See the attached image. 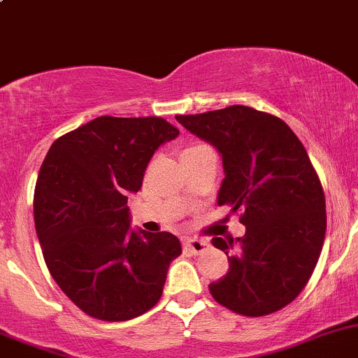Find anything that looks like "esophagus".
I'll use <instances>...</instances> for the list:
<instances>
[{"instance_id": "1", "label": "esophagus", "mask_w": 358, "mask_h": 358, "mask_svg": "<svg viewBox=\"0 0 358 358\" xmlns=\"http://www.w3.org/2000/svg\"><path fill=\"white\" fill-rule=\"evenodd\" d=\"M183 246L185 249H189L190 252H194V255H201V252H204L206 249H208V241H201V239H190V237H187V239H183Z\"/></svg>"}]
</instances>
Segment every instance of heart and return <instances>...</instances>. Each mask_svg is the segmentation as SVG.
<instances>
[{
    "mask_svg": "<svg viewBox=\"0 0 358 358\" xmlns=\"http://www.w3.org/2000/svg\"><path fill=\"white\" fill-rule=\"evenodd\" d=\"M190 149H196V147H190ZM190 149H189V150H190Z\"/></svg>",
    "mask_w": 358,
    "mask_h": 358,
    "instance_id": "1",
    "label": "heart"
}]
</instances>
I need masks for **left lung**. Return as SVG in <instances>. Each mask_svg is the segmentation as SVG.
Returning <instances> with one entry per match:
<instances>
[{
	"label": "left lung",
	"mask_w": 358,
	"mask_h": 358,
	"mask_svg": "<svg viewBox=\"0 0 358 358\" xmlns=\"http://www.w3.org/2000/svg\"><path fill=\"white\" fill-rule=\"evenodd\" d=\"M176 121L222 156L218 204L244 209L243 237H213L230 263L209 284L213 298L248 317L284 308L308 282L326 237V199L305 147L282 119L246 106Z\"/></svg>",
	"instance_id": "8db88e82"
}]
</instances>
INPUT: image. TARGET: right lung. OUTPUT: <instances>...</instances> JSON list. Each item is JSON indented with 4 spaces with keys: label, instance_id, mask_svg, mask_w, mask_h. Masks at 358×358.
Masks as SVG:
<instances>
[{
    "label": "right lung",
    "instance_id": "right-lung-1",
    "mask_svg": "<svg viewBox=\"0 0 358 358\" xmlns=\"http://www.w3.org/2000/svg\"><path fill=\"white\" fill-rule=\"evenodd\" d=\"M178 129L161 117L102 115L53 142L39 169L34 223L50 273L78 308L100 320L135 319L159 301L173 234L131 229L128 196Z\"/></svg>",
    "mask_w": 358,
    "mask_h": 358
}]
</instances>
